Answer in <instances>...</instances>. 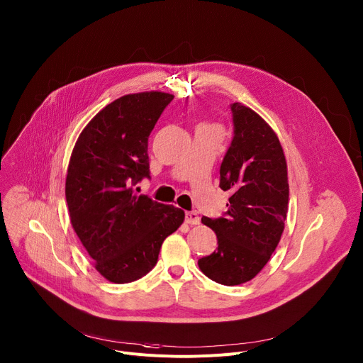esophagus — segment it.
Returning a JSON list of instances; mask_svg holds the SVG:
<instances>
[{"instance_id":"esophagus-1","label":"esophagus","mask_w":363,"mask_h":363,"mask_svg":"<svg viewBox=\"0 0 363 363\" xmlns=\"http://www.w3.org/2000/svg\"><path fill=\"white\" fill-rule=\"evenodd\" d=\"M185 221L188 224H199L200 223V216L196 211H186L185 213Z\"/></svg>"}]
</instances>
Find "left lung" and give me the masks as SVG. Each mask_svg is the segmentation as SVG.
I'll return each instance as SVG.
<instances>
[{
    "label": "left lung",
    "instance_id": "8db88e82",
    "mask_svg": "<svg viewBox=\"0 0 363 363\" xmlns=\"http://www.w3.org/2000/svg\"><path fill=\"white\" fill-rule=\"evenodd\" d=\"M235 136L220 167V188L230 191L224 217L201 221L218 247L199 260L206 277L221 285L253 279L275 252L288 213L286 160L271 125L252 108L233 103Z\"/></svg>",
    "mask_w": 363,
    "mask_h": 363
}]
</instances>
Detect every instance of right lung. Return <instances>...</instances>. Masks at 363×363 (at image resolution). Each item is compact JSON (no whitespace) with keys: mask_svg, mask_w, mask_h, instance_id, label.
Instances as JSON below:
<instances>
[{"mask_svg":"<svg viewBox=\"0 0 363 363\" xmlns=\"http://www.w3.org/2000/svg\"><path fill=\"white\" fill-rule=\"evenodd\" d=\"M172 100L157 91L117 98L86 124L71 155L65 184L71 224L95 269L114 284L152 271L163 240L185 218L181 208L131 188L149 178L147 139Z\"/></svg>","mask_w":363,"mask_h":363,"instance_id":"1","label":"right lung"}]
</instances>
